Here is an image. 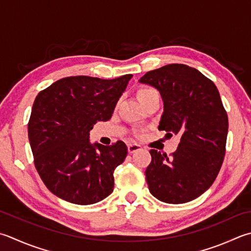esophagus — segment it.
<instances>
[{"label":"esophagus","mask_w":251,"mask_h":251,"mask_svg":"<svg viewBox=\"0 0 251 251\" xmlns=\"http://www.w3.org/2000/svg\"><path fill=\"white\" fill-rule=\"evenodd\" d=\"M127 149H128L129 153H135L136 151H138L141 149V146L137 145V144H128L127 145Z\"/></svg>","instance_id":"34e87169"}]
</instances>
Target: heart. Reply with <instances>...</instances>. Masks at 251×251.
I'll return each instance as SVG.
<instances>
[{
  "label": "heart",
  "mask_w": 251,
  "mask_h": 251,
  "mask_svg": "<svg viewBox=\"0 0 251 251\" xmlns=\"http://www.w3.org/2000/svg\"><path fill=\"white\" fill-rule=\"evenodd\" d=\"M151 92H156V91L154 89H151V88H144V89L139 90L138 97L141 98V97H144L146 95H149V93H151Z\"/></svg>",
  "instance_id": "heart-1"
}]
</instances>
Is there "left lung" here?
<instances>
[{
  "mask_svg": "<svg viewBox=\"0 0 251 251\" xmlns=\"http://www.w3.org/2000/svg\"><path fill=\"white\" fill-rule=\"evenodd\" d=\"M155 88L163 100L160 130L179 135L171 156L150 150L146 170L150 193L166 203H185L210 188L222 166L228 119L218 88L196 68L170 64L139 79Z\"/></svg>",
  "mask_w": 251,
  "mask_h": 251,
  "instance_id": "obj_1",
  "label": "left lung"
}]
</instances>
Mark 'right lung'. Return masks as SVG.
<instances>
[{"label":"right lung","mask_w":251,"mask_h":251,"mask_svg":"<svg viewBox=\"0 0 251 251\" xmlns=\"http://www.w3.org/2000/svg\"><path fill=\"white\" fill-rule=\"evenodd\" d=\"M132 75L115 79L73 76L39 92L28 123L34 165L47 188L75 204H92L114 188V170L127 147L91 144L89 131L109 121Z\"/></svg>","instance_id":"add662e5"}]
</instances>
